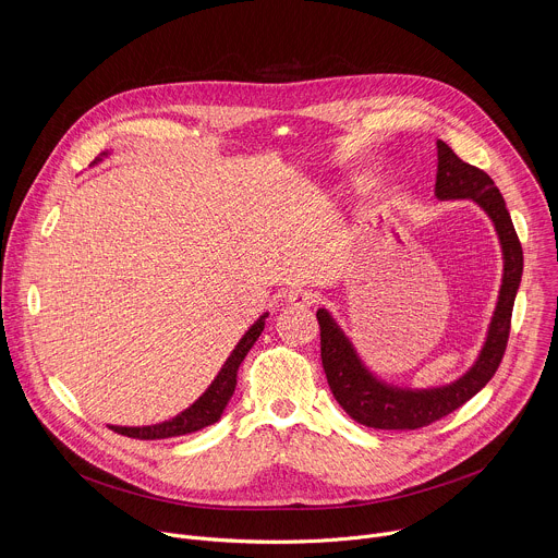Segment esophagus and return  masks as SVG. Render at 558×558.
I'll list each match as a JSON object with an SVG mask.
<instances>
[{"label":"esophagus","mask_w":558,"mask_h":558,"mask_svg":"<svg viewBox=\"0 0 558 558\" xmlns=\"http://www.w3.org/2000/svg\"><path fill=\"white\" fill-rule=\"evenodd\" d=\"M287 302L295 308H306L315 302V293L304 289V287H293L289 293H287Z\"/></svg>","instance_id":"obj_1"}]
</instances>
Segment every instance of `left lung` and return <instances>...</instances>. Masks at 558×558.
Returning <instances> with one entry per match:
<instances>
[{"label": "left lung", "mask_w": 558, "mask_h": 558, "mask_svg": "<svg viewBox=\"0 0 558 558\" xmlns=\"http://www.w3.org/2000/svg\"><path fill=\"white\" fill-rule=\"evenodd\" d=\"M435 196L439 201L468 198L480 205L493 220L504 258L497 306L482 351L476 353L472 366L454 381L430 388L397 386L375 375L357 353L353 340L338 325L333 313L325 306L317 308L315 317L320 323L323 366L333 397L355 422L368 428L415 430L446 417L472 400L493 379L506 353L512 306L523 276V250L506 201L484 170L463 163L444 141H437Z\"/></svg>", "instance_id": "1"}]
</instances>
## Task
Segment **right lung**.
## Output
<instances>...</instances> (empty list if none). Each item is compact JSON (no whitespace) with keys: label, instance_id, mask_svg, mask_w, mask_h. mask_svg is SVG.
I'll return each instance as SVG.
<instances>
[{"label":"right lung","instance_id":"right-lung-1","mask_svg":"<svg viewBox=\"0 0 558 558\" xmlns=\"http://www.w3.org/2000/svg\"><path fill=\"white\" fill-rule=\"evenodd\" d=\"M110 154H112V149L101 151L93 161V166L101 163L104 158H108ZM267 317H269V313H263L258 320L245 331V336L238 340V344L233 347V351L229 353V357L225 360V364L220 366V371L216 373L211 384L205 388V392L198 397V400L194 404H190L185 411H181L179 415H174L166 422L149 424V426H110V428L125 435V437H136V439H168V437L190 435V433H196L205 426L216 424L220 420L227 402L231 400L233 390H235L238 366H241V362L245 360L250 349L260 338Z\"/></svg>","mask_w":558,"mask_h":558}]
</instances>
